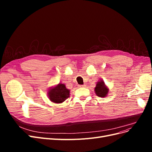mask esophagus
<instances>
[{
    "label": "esophagus",
    "instance_id": "34e87169",
    "mask_svg": "<svg viewBox=\"0 0 152 152\" xmlns=\"http://www.w3.org/2000/svg\"><path fill=\"white\" fill-rule=\"evenodd\" d=\"M86 84H84V85H80V86H79V87H86Z\"/></svg>",
    "mask_w": 152,
    "mask_h": 152
}]
</instances>
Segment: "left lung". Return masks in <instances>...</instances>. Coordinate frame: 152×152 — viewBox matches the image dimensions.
Wrapping results in <instances>:
<instances>
[{
    "instance_id": "obj_1",
    "label": "left lung",
    "mask_w": 152,
    "mask_h": 152,
    "mask_svg": "<svg viewBox=\"0 0 152 152\" xmlns=\"http://www.w3.org/2000/svg\"><path fill=\"white\" fill-rule=\"evenodd\" d=\"M94 91L96 94L99 96V97L104 98L108 95L109 89L108 86H107V85L104 84V82L103 80H101L97 82V83H96Z\"/></svg>"
}]
</instances>
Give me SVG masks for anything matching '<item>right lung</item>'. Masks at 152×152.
<instances>
[{
	"mask_svg": "<svg viewBox=\"0 0 152 152\" xmlns=\"http://www.w3.org/2000/svg\"><path fill=\"white\" fill-rule=\"evenodd\" d=\"M70 89H68L64 84L59 83L50 87L48 91V96L50 102L54 103H62L70 97Z\"/></svg>",
	"mask_w": 152,
	"mask_h": 152,
	"instance_id": "1",
	"label": "right lung"
}]
</instances>
